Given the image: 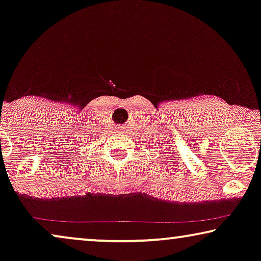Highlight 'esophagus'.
<instances>
[{
  "label": "esophagus",
  "instance_id": "34e87169",
  "mask_svg": "<svg viewBox=\"0 0 261 261\" xmlns=\"http://www.w3.org/2000/svg\"><path fill=\"white\" fill-rule=\"evenodd\" d=\"M116 129H117V132H119V133H123V132H124V127L119 126V127L116 128Z\"/></svg>",
  "mask_w": 261,
  "mask_h": 261
}]
</instances>
